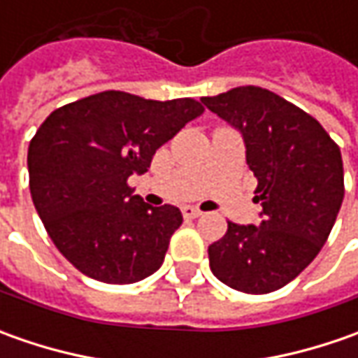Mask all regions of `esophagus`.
I'll use <instances>...</instances> for the list:
<instances>
[{
	"label": "esophagus",
	"instance_id": "obj_1",
	"mask_svg": "<svg viewBox=\"0 0 358 358\" xmlns=\"http://www.w3.org/2000/svg\"><path fill=\"white\" fill-rule=\"evenodd\" d=\"M203 215V211L201 209H197V207H183V217L185 219H197V217H201Z\"/></svg>",
	"mask_w": 358,
	"mask_h": 358
}]
</instances>
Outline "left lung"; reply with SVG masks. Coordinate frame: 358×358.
<instances>
[{
  "instance_id": "1",
  "label": "left lung",
  "mask_w": 358,
  "mask_h": 358,
  "mask_svg": "<svg viewBox=\"0 0 358 358\" xmlns=\"http://www.w3.org/2000/svg\"><path fill=\"white\" fill-rule=\"evenodd\" d=\"M201 101L243 133L253 201L263 207L261 225L227 221L223 239L209 245L211 271L241 293H273L309 267L331 235L345 197L341 149L313 115L263 87Z\"/></svg>"
}]
</instances>
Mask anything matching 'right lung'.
<instances>
[{"label":"right lung","instance_id":"right-lung-1","mask_svg":"<svg viewBox=\"0 0 358 358\" xmlns=\"http://www.w3.org/2000/svg\"><path fill=\"white\" fill-rule=\"evenodd\" d=\"M203 105L101 91L55 109L27 151L29 191L59 253L91 279L129 285L153 275L183 223L173 205L151 207L127 183Z\"/></svg>","mask_w":358,"mask_h":358}]
</instances>
